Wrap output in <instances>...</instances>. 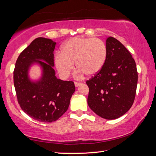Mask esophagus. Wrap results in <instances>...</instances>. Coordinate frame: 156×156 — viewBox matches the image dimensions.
I'll list each match as a JSON object with an SVG mask.
<instances>
[{
  "mask_svg": "<svg viewBox=\"0 0 156 156\" xmlns=\"http://www.w3.org/2000/svg\"><path fill=\"white\" fill-rule=\"evenodd\" d=\"M74 84H75V86H76V87H79L81 84V83H74Z\"/></svg>",
  "mask_w": 156,
  "mask_h": 156,
  "instance_id": "obj_1",
  "label": "esophagus"
}]
</instances>
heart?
<instances>
[{
	"mask_svg": "<svg viewBox=\"0 0 156 156\" xmlns=\"http://www.w3.org/2000/svg\"><path fill=\"white\" fill-rule=\"evenodd\" d=\"M107 56V46L100 39L74 37L62 44L60 52L55 56L54 63L62 78L69 76L74 68V62L79 75L84 73L93 77L103 68Z\"/></svg>",
	"mask_w": 156,
	"mask_h": 156,
	"instance_id": "obj_1",
	"label": "heart"
}]
</instances>
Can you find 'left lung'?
I'll return each mask as SVG.
<instances>
[{"instance_id": "8db88e82", "label": "left lung", "mask_w": 156, "mask_h": 156, "mask_svg": "<svg viewBox=\"0 0 156 156\" xmlns=\"http://www.w3.org/2000/svg\"><path fill=\"white\" fill-rule=\"evenodd\" d=\"M107 56L103 68L86 82L87 102L102 118L114 120L130 109L138 84L136 62L126 47L113 37L106 39Z\"/></svg>"}]
</instances>
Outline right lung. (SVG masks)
<instances>
[{"instance_id":"right-lung-1","label":"right lung","mask_w":156,"mask_h":156,"mask_svg":"<svg viewBox=\"0 0 156 156\" xmlns=\"http://www.w3.org/2000/svg\"><path fill=\"white\" fill-rule=\"evenodd\" d=\"M56 42L39 37L20 53L15 65L14 84L23 112L42 122H53L64 114L75 91L72 81L58 78L54 70ZM34 66L41 69L37 79L30 76Z\"/></svg>"}]
</instances>
